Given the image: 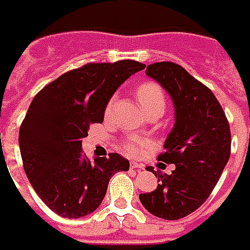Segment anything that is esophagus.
<instances>
[{
    "label": "esophagus",
    "instance_id": "1",
    "mask_svg": "<svg viewBox=\"0 0 250 250\" xmlns=\"http://www.w3.org/2000/svg\"><path fill=\"white\" fill-rule=\"evenodd\" d=\"M130 168H133V169H141V168H143V166H141V164H139V163L132 162L130 163Z\"/></svg>",
    "mask_w": 250,
    "mask_h": 250
}]
</instances>
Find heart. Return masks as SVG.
Here are the masks:
<instances>
[{
    "label": "heart",
    "instance_id": "1",
    "mask_svg": "<svg viewBox=\"0 0 250 250\" xmlns=\"http://www.w3.org/2000/svg\"><path fill=\"white\" fill-rule=\"evenodd\" d=\"M136 97L139 100L140 105L143 106L144 111H148L155 107H164L166 106V98H164V93H163L162 87L155 82H144L140 84L137 90H136ZM111 109V101L106 106V114L110 113ZM148 143L144 139L140 137H130V139L125 140L121 144V149L128 153L130 156H137L143 150Z\"/></svg>",
    "mask_w": 250,
    "mask_h": 250
}]
</instances>
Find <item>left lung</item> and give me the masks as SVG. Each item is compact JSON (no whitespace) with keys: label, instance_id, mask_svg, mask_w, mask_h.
I'll return each mask as SVG.
<instances>
[{"label":"left lung","instance_id":"obj_1","mask_svg":"<svg viewBox=\"0 0 250 250\" xmlns=\"http://www.w3.org/2000/svg\"><path fill=\"white\" fill-rule=\"evenodd\" d=\"M145 74L166 88L175 106V125L157 160L175 164L159 178L156 190L140 194L150 214L175 221L194 213L210 196L230 157V126L213 91L182 65L159 62Z\"/></svg>","mask_w":250,"mask_h":250}]
</instances>
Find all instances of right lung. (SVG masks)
<instances>
[{
  "mask_svg": "<svg viewBox=\"0 0 250 250\" xmlns=\"http://www.w3.org/2000/svg\"><path fill=\"white\" fill-rule=\"evenodd\" d=\"M144 67L136 60L88 63L60 75L31 102L19 134L22 164L33 190L60 217L93 213L111 176L129 169L118 153L90 160L82 139L91 124L104 121L117 88Z\"/></svg>",
  "mask_w": 250,
  "mask_h": 250,
  "instance_id": "right-lung-1",
  "label": "right lung"
}]
</instances>
